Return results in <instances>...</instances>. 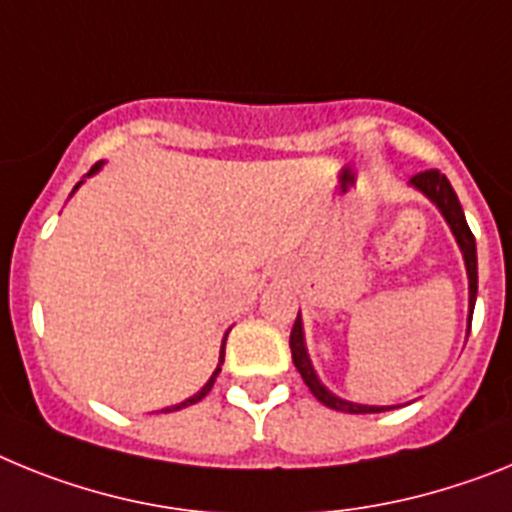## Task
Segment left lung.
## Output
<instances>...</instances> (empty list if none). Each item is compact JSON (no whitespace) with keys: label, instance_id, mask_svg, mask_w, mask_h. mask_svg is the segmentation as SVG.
<instances>
[{"label":"left lung","instance_id":"8db88e82","mask_svg":"<svg viewBox=\"0 0 512 512\" xmlns=\"http://www.w3.org/2000/svg\"><path fill=\"white\" fill-rule=\"evenodd\" d=\"M410 185L420 190L422 195H428L430 201L438 206V211L443 213V219H446L448 226H451L453 237H456V242H459L461 255H464V262H466V275H469V322H471L474 301H477V242H474V234H471L469 224H466L464 208H461L459 198H456V193H453L448 177L441 175L438 170L420 172V175L412 177ZM291 358H293V366L299 368L304 384L309 386L311 394H314L324 407H330V410H337V412H350V415H371V412L394 410V407H371V404H355V402H348V399H340L337 394H332L322 381H319L317 371H314V366H311L309 361V353H306L301 314L296 317L291 330Z\"/></svg>","mask_w":512,"mask_h":512}]
</instances>
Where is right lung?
<instances>
[{"label": "right lung", "instance_id": "right-lung-1", "mask_svg": "<svg viewBox=\"0 0 512 512\" xmlns=\"http://www.w3.org/2000/svg\"><path fill=\"white\" fill-rule=\"evenodd\" d=\"M100 167H102V162H97V164H95V167H92V170H90V172H87V177H90V175H95V172H97V170H100ZM79 185H82V182H77V188H79ZM77 188H74V190H77ZM226 335H229V332H226ZM224 348H226V337H224V342H221V353H219V368H216V371H213V376H211V379H208V381H206V386H203V389H201V391H198V394H193V397H190V399H185V402L175 404V407H167V410H162V412H175V410H182V407H188V404H195V402H201V399H203V397H206L208 391H211L213 381H216V376H219V371H221V363H224Z\"/></svg>", "mask_w": 512, "mask_h": 512}]
</instances>
